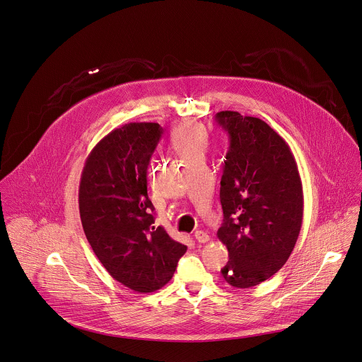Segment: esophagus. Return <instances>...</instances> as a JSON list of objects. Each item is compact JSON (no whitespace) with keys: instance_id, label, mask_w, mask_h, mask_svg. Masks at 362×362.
Returning <instances> with one entry per match:
<instances>
[{"instance_id":"esophagus-1","label":"esophagus","mask_w":362,"mask_h":362,"mask_svg":"<svg viewBox=\"0 0 362 362\" xmlns=\"http://www.w3.org/2000/svg\"><path fill=\"white\" fill-rule=\"evenodd\" d=\"M194 238H196V240L201 243V244H204V243H208V241H209V236H208L205 232H202V230H196Z\"/></svg>"}]
</instances>
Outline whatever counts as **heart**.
I'll return each mask as SVG.
<instances>
[{"label": "heart", "mask_w": 362, "mask_h": 362, "mask_svg": "<svg viewBox=\"0 0 362 362\" xmlns=\"http://www.w3.org/2000/svg\"><path fill=\"white\" fill-rule=\"evenodd\" d=\"M172 143L180 158L204 157L206 148V132L197 122H182L173 130Z\"/></svg>", "instance_id": "1"}]
</instances>
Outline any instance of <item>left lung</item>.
<instances>
[{"label": "left lung", "mask_w": 362, "mask_h": 362, "mask_svg": "<svg viewBox=\"0 0 362 362\" xmlns=\"http://www.w3.org/2000/svg\"><path fill=\"white\" fill-rule=\"evenodd\" d=\"M215 118L230 137L219 193L225 219L216 233L229 261L221 274L248 288L288 259L303 223V185L288 144L267 122L236 111Z\"/></svg>", "instance_id": "left-lung-1"}]
</instances>
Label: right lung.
I'll list each match as a JSON object with an SVG mask.
<instances>
[{
    "label": "right lung",
    "mask_w": 362,
    "mask_h": 362,
    "mask_svg": "<svg viewBox=\"0 0 362 362\" xmlns=\"http://www.w3.org/2000/svg\"><path fill=\"white\" fill-rule=\"evenodd\" d=\"M162 132L154 122L122 124L95 144L81 170L84 235L107 272L137 293L163 287L187 250L156 225L147 194V168Z\"/></svg>",
    "instance_id": "obj_1"
}]
</instances>
